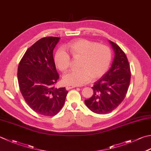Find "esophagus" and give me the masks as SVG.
I'll return each mask as SVG.
<instances>
[{"label":"esophagus","mask_w":151,"mask_h":151,"mask_svg":"<svg viewBox=\"0 0 151 151\" xmlns=\"http://www.w3.org/2000/svg\"><path fill=\"white\" fill-rule=\"evenodd\" d=\"M76 86H73V85H67L66 86V89L67 90H70V89H72V88H75Z\"/></svg>","instance_id":"obj_1"}]
</instances>
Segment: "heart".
Returning a JSON list of instances; mask_svg holds the SVG:
<instances>
[{
    "instance_id": "1",
    "label": "heart",
    "mask_w": 151,
    "mask_h": 151,
    "mask_svg": "<svg viewBox=\"0 0 151 151\" xmlns=\"http://www.w3.org/2000/svg\"><path fill=\"white\" fill-rule=\"evenodd\" d=\"M74 59H80L79 69L71 70L64 75L63 81L68 85L81 86L101 78L110 66L112 54L111 49L104 44L81 38L67 45ZM56 66L61 71H65L70 65V58L63 48L57 50L54 55Z\"/></svg>"
}]
</instances>
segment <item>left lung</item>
I'll list each match as a JSON object with an SVG mask.
<instances>
[{
    "label": "left lung",
    "mask_w": 151,
    "mask_h": 151,
    "mask_svg": "<svg viewBox=\"0 0 151 151\" xmlns=\"http://www.w3.org/2000/svg\"><path fill=\"white\" fill-rule=\"evenodd\" d=\"M109 42L115 53L111 69L94 83L93 94L84 101L93 113L104 114L114 110L124 99L131 78L130 67L125 53L119 45Z\"/></svg>",
    "instance_id": "left-lung-1"
}]
</instances>
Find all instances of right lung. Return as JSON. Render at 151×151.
<instances>
[{"label": "right lung", "mask_w": 151, "mask_h": 151, "mask_svg": "<svg viewBox=\"0 0 151 151\" xmlns=\"http://www.w3.org/2000/svg\"><path fill=\"white\" fill-rule=\"evenodd\" d=\"M60 38H42L29 47L17 68V80L21 93L29 107L47 116L57 114L65 101V88H56L60 77L53 50Z\"/></svg>", "instance_id": "1"}]
</instances>
